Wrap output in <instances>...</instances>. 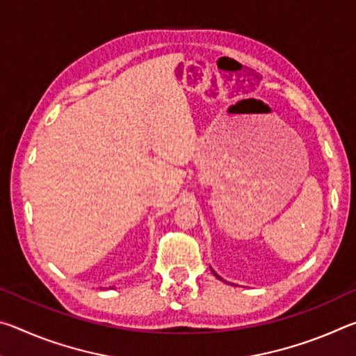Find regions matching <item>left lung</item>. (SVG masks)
Instances as JSON below:
<instances>
[{
    "instance_id": "1",
    "label": "left lung",
    "mask_w": 356,
    "mask_h": 356,
    "mask_svg": "<svg viewBox=\"0 0 356 356\" xmlns=\"http://www.w3.org/2000/svg\"><path fill=\"white\" fill-rule=\"evenodd\" d=\"M213 275H215V276H216V278H218V280H221V278H220V276H218V275H216L215 272H213Z\"/></svg>"
}]
</instances>
